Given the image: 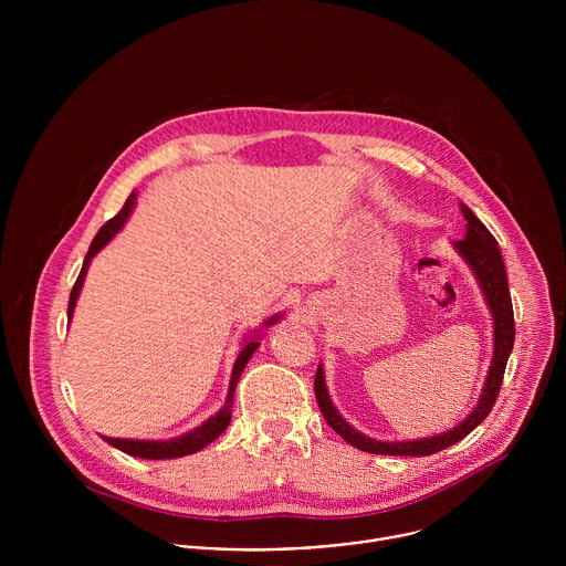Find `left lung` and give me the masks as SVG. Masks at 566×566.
<instances>
[{
	"label": "left lung",
	"instance_id": "obj_1",
	"mask_svg": "<svg viewBox=\"0 0 566 566\" xmlns=\"http://www.w3.org/2000/svg\"><path fill=\"white\" fill-rule=\"evenodd\" d=\"M461 210L468 221V228H465V237L454 241V247L463 255V260L470 264V269L474 271V275L483 289V295H486L489 306L493 311V319H495V354H493V365H491L486 385H483V394L476 402V408L472 410V415L457 428H452L439 437H430V439H421V441L385 443V441H374V439L360 434L338 415V410L334 408V402L327 394L325 374H322V367H317L313 389H315V398H317L322 417H325V421L347 443H352L354 448H358L363 452L398 454V457H426V454L446 450V448L454 446L457 441H461L463 437H468L483 419H486L500 396L506 363H509V356H511L513 343H515V317H513V302H511V291H509L506 266H504V260H502V253L497 247V239L491 234V230L474 217V212L468 206H461Z\"/></svg>",
	"mask_w": 566,
	"mask_h": 566
}]
</instances>
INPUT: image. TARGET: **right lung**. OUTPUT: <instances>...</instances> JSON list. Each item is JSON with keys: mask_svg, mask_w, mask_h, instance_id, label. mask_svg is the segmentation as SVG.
<instances>
[{"mask_svg": "<svg viewBox=\"0 0 566 566\" xmlns=\"http://www.w3.org/2000/svg\"><path fill=\"white\" fill-rule=\"evenodd\" d=\"M136 203V195L132 192L125 201V206L120 208V212L116 217H112L101 230L98 234L94 237L92 247L87 251V258L83 262V271H80L73 289H71V295H69V308H66V315L71 317L73 315V306H75V300H77V293L80 289H83V282H85V275H87V266L92 262V258L107 244V241H112V237L123 228V223L127 221L132 208ZM280 315L271 317L266 325H273V322H277ZM260 347L258 340L249 343L244 349L239 352L237 360H234V367H232V376H230V389H228V400L223 410H219L212 419H208L206 423H201L199 428H195L192 432L179 437V439H172V441H132V439H112V437H105V441L132 457H140V459H175V457H184V454H192V452H199L203 446H208L210 441H214L230 423V417H232V396H234V387L239 382V376L241 371H244L249 358L253 356V352Z\"/></svg>", "mask_w": 566, "mask_h": 566, "instance_id": "1", "label": "right lung"}]
</instances>
